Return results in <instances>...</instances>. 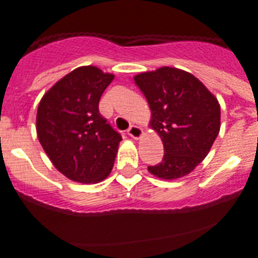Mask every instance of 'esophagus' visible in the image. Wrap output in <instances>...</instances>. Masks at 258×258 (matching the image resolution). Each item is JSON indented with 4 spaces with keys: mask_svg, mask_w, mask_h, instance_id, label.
<instances>
[{
    "mask_svg": "<svg viewBox=\"0 0 258 258\" xmlns=\"http://www.w3.org/2000/svg\"><path fill=\"white\" fill-rule=\"evenodd\" d=\"M126 133L129 134L132 138H134V140H140L143 134V131H142V127L137 126V125H131V127L127 129Z\"/></svg>",
    "mask_w": 258,
    "mask_h": 258,
    "instance_id": "1",
    "label": "esophagus"
}]
</instances>
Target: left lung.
<instances>
[{
  "mask_svg": "<svg viewBox=\"0 0 258 258\" xmlns=\"http://www.w3.org/2000/svg\"><path fill=\"white\" fill-rule=\"evenodd\" d=\"M151 109L150 126L164 145L163 160L149 172L177 179L192 172L220 133L221 107L202 81L186 71L161 67L134 76Z\"/></svg>",
  "mask_w": 258,
  "mask_h": 258,
  "instance_id": "1",
  "label": "left lung"
}]
</instances>
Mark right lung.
<instances>
[{
    "mask_svg": "<svg viewBox=\"0 0 258 258\" xmlns=\"http://www.w3.org/2000/svg\"><path fill=\"white\" fill-rule=\"evenodd\" d=\"M113 75L94 66L66 75L41 99L36 117L38 141L67 178L97 183L112 170L121 136L99 113V99Z\"/></svg>",
    "mask_w": 258,
    "mask_h": 258,
    "instance_id": "obj_1",
    "label": "right lung"
}]
</instances>
